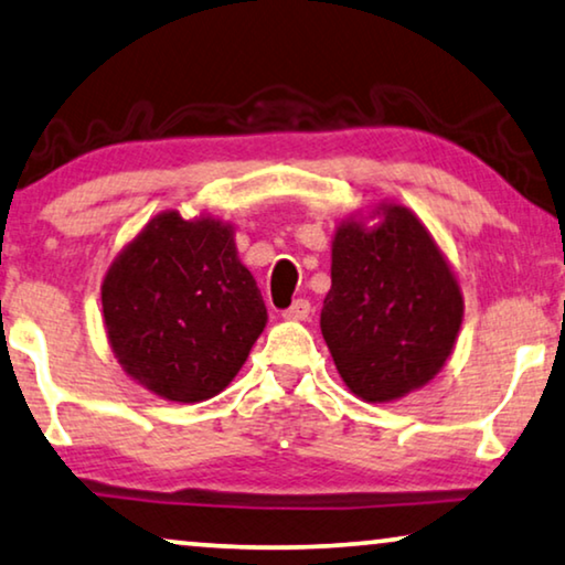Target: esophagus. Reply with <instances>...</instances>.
Segmentation results:
<instances>
[{"label": "esophagus", "mask_w": 565, "mask_h": 565, "mask_svg": "<svg viewBox=\"0 0 565 565\" xmlns=\"http://www.w3.org/2000/svg\"><path fill=\"white\" fill-rule=\"evenodd\" d=\"M281 317H284V320H294V322L307 320V317H309V301L307 299H297L289 309H284Z\"/></svg>", "instance_id": "1"}]
</instances>
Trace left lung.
I'll use <instances>...</instances> for the list:
<instances>
[{"mask_svg": "<svg viewBox=\"0 0 565 565\" xmlns=\"http://www.w3.org/2000/svg\"><path fill=\"white\" fill-rule=\"evenodd\" d=\"M330 279L320 328L355 396L396 402L438 376L463 322V291L415 212L379 202L340 220Z\"/></svg>", "mask_w": 565, "mask_h": 565, "instance_id": "obj_1", "label": "left lung"}]
</instances>
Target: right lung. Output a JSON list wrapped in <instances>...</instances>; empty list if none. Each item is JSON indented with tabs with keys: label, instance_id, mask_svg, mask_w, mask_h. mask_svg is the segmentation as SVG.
I'll list each match as a JSON object with an SVG mask.
<instances>
[{
	"label": "right lung",
	"instance_id": "obj_1",
	"mask_svg": "<svg viewBox=\"0 0 565 565\" xmlns=\"http://www.w3.org/2000/svg\"><path fill=\"white\" fill-rule=\"evenodd\" d=\"M109 348L135 384L169 402L217 396L268 322L260 289L237 258L235 227L212 214H156L102 281Z\"/></svg>",
	"mask_w": 565,
	"mask_h": 565
}]
</instances>
